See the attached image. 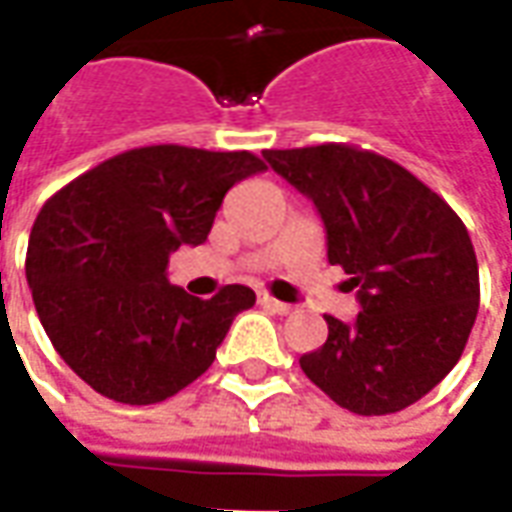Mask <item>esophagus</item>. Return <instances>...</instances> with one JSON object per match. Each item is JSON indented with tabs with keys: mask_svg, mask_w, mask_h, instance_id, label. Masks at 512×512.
I'll list each match as a JSON object with an SVG mask.
<instances>
[{
	"mask_svg": "<svg viewBox=\"0 0 512 512\" xmlns=\"http://www.w3.org/2000/svg\"><path fill=\"white\" fill-rule=\"evenodd\" d=\"M257 301H260L266 310L277 312V315H290V312H293V307H290V304L274 299V296H268V293H260V296H257Z\"/></svg>",
	"mask_w": 512,
	"mask_h": 512,
	"instance_id": "esophagus-1",
	"label": "esophagus"
}]
</instances>
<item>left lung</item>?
Returning <instances> with one entry per match:
<instances>
[{
  "label": "left lung",
  "instance_id": "left-lung-1",
  "mask_svg": "<svg viewBox=\"0 0 512 512\" xmlns=\"http://www.w3.org/2000/svg\"><path fill=\"white\" fill-rule=\"evenodd\" d=\"M326 224L329 263L351 274L362 312L326 315V343L299 359L304 376L362 417L403 411L458 365L480 271L461 216L392 158L345 142L263 150Z\"/></svg>",
  "mask_w": 512,
  "mask_h": 512
}]
</instances>
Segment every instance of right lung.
<instances>
[{
  "mask_svg": "<svg viewBox=\"0 0 512 512\" xmlns=\"http://www.w3.org/2000/svg\"><path fill=\"white\" fill-rule=\"evenodd\" d=\"M263 169L249 150L134 147L46 200L29 233L27 282L54 351L84 384L150 406L213 365L255 290L189 296L169 285V255L202 244L224 194Z\"/></svg>",
  "mask_w": 512,
  "mask_h": 512,
  "instance_id": "add662e5",
  "label": "right lung"
}]
</instances>
